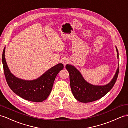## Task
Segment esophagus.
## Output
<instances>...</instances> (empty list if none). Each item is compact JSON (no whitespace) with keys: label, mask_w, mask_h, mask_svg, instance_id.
Returning <instances> with one entry per match:
<instances>
[{"label":"esophagus","mask_w":128,"mask_h":128,"mask_svg":"<svg viewBox=\"0 0 128 128\" xmlns=\"http://www.w3.org/2000/svg\"><path fill=\"white\" fill-rule=\"evenodd\" d=\"M70 62V59L67 58H65L63 59V60H62V63L64 65V66H66L67 64H68Z\"/></svg>","instance_id":"1"}]
</instances>
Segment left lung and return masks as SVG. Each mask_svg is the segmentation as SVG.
I'll return each mask as SVG.
<instances>
[{
  "instance_id": "8db88e82",
  "label": "left lung",
  "mask_w": 128,
  "mask_h": 128,
  "mask_svg": "<svg viewBox=\"0 0 128 128\" xmlns=\"http://www.w3.org/2000/svg\"><path fill=\"white\" fill-rule=\"evenodd\" d=\"M117 58L119 53L116 46ZM66 68L70 74V88L76 100L82 102H90L99 100L105 96L112 88L117 79L119 73V64L113 79L105 85H94L90 84L84 78L82 73L73 65L67 64Z\"/></svg>"
}]
</instances>
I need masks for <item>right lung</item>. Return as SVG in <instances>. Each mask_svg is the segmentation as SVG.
Here are the masks:
<instances>
[{"label":"right lung","mask_w":128,"mask_h":128,"mask_svg":"<svg viewBox=\"0 0 128 128\" xmlns=\"http://www.w3.org/2000/svg\"><path fill=\"white\" fill-rule=\"evenodd\" d=\"M5 47L2 56V62L5 76L8 85L14 93L26 100L42 102L47 98L53 86L58 74L64 69L60 63L52 67L37 79L23 80L15 76L11 73L5 59Z\"/></svg>","instance_id":"right-lung-1"}]
</instances>
